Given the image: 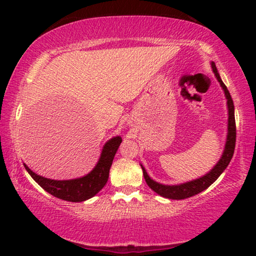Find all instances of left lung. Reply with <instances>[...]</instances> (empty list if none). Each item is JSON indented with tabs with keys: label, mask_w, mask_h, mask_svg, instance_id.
I'll return each mask as SVG.
<instances>
[{
	"label": "left lung",
	"mask_w": 256,
	"mask_h": 256,
	"mask_svg": "<svg viewBox=\"0 0 256 256\" xmlns=\"http://www.w3.org/2000/svg\"><path fill=\"white\" fill-rule=\"evenodd\" d=\"M212 70L214 72V76L218 79L220 82V86L222 87L224 92H225V96L227 99V108H228V127H227V138H226V144L225 149H224V152L222 157H220L219 162L213 166V169L210 171L208 174H206L205 176H202L198 180L186 182V183L178 184V185H164L160 183H157L154 180H152L146 174V171L142 166L143 170V176H144V180L148 184V186L152 188V191H155L157 194L162 196L164 198L169 199H185L188 197H192V196L200 194L202 191H204L208 188L210 185L214 183V182L218 180V177L224 172V170L226 169L227 166H228L230 160H232L233 154H234V148H236V118H234V104L232 96L225 86V84L222 82V78H220L218 70L216 68L214 62H211Z\"/></svg>",
	"instance_id": "left-lung-1"
}]
</instances>
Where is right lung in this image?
Masks as SVG:
<instances>
[{
    "instance_id": "1",
    "label": "right lung",
    "mask_w": 256,
    "mask_h": 256,
    "mask_svg": "<svg viewBox=\"0 0 256 256\" xmlns=\"http://www.w3.org/2000/svg\"><path fill=\"white\" fill-rule=\"evenodd\" d=\"M121 142V136H115L110 141H107L106 144L104 146L99 162L96 163L94 169L90 174H87L86 176L76 178V180H48V178L42 177L40 174H34L26 164H24V166H26L28 172L30 174V176L34 178V180H36L38 185H40L50 194L62 199V200L72 202H85L87 199L94 197L106 185L108 177H110L112 163H113L114 156Z\"/></svg>"
}]
</instances>
